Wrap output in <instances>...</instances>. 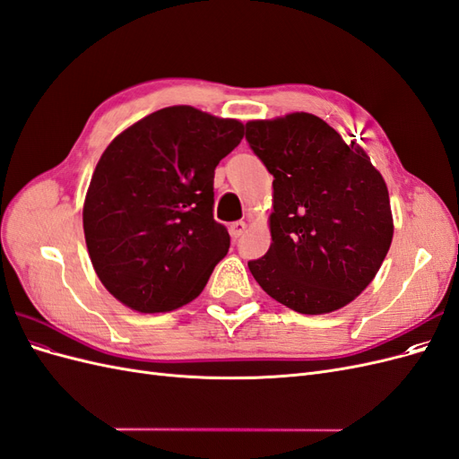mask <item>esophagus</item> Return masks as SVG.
I'll return each mask as SVG.
<instances>
[{
  "label": "esophagus",
  "mask_w": 459,
  "mask_h": 459,
  "mask_svg": "<svg viewBox=\"0 0 459 459\" xmlns=\"http://www.w3.org/2000/svg\"><path fill=\"white\" fill-rule=\"evenodd\" d=\"M245 230H247V224L245 221H233V224L230 226V235L233 239H239L241 235L245 233Z\"/></svg>",
  "instance_id": "esophagus-1"
}]
</instances>
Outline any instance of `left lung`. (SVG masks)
<instances>
[{"label":"left lung","mask_w":459,"mask_h":459,"mask_svg":"<svg viewBox=\"0 0 459 459\" xmlns=\"http://www.w3.org/2000/svg\"><path fill=\"white\" fill-rule=\"evenodd\" d=\"M273 176L272 245L248 262L258 285L299 314H329L373 281L393 243L388 189L366 151L310 113L247 122Z\"/></svg>","instance_id":"obj_1"}]
</instances>
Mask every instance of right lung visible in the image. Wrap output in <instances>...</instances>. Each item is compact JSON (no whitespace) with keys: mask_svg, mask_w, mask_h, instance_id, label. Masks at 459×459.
<instances>
[{"mask_svg":"<svg viewBox=\"0 0 459 459\" xmlns=\"http://www.w3.org/2000/svg\"><path fill=\"white\" fill-rule=\"evenodd\" d=\"M243 130L235 118L174 105L103 151L82 220L93 270L124 307L170 312L201 295L230 248L228 230L212 216L214 169Z\"/></svg>","mask_w":459,"mask_h":459,"instance_id":"right-lung-1","label":"right lung"}]
</instances>
